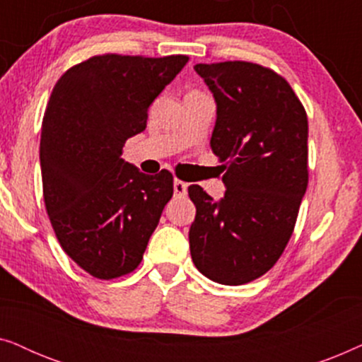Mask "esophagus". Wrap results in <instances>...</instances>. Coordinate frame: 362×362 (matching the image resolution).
<instances>
[{"mask_svg":"<svg viewBox=\"0 0 362 362\" xmlns=\"http://www.w3.org/2000/svg\"><path fill=\"white\" fill-rule=\"evenodd\" d=\"M173 189H175V196L182 197L187 194V185L180 180H175V182H173Z\"/></svg>","mask_w":362,"mask_h":362,"instance_id":"esophagus-1","label":"esophagus"}]
</instances>
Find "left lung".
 <instances>
[{"mask_svg":"<svg viewBox=\"0 0 362 362\" xmlns=\"http://www.w3.org/2000/svg\"><path fill=\"white\" fill-rule=\"evenodd\" d=\"M217 105L211 136L224 163L226 194L187 187L196 206L189 249L196 269L222 285H244L276 264L308 186V118L290 83L244 61L196 64Z\"/></svg>","mask_w":362,"mask_h":362,"instance_id":"1","label":"left lung"}]
</instances>
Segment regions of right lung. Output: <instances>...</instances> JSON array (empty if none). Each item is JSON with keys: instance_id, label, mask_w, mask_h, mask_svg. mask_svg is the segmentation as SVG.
Instances as JSON below:
<instances>
[{"instance_id": "add662e5", "label": "right lung", "mask_w": 362, "mask_h": 362, "mask_svg": "<svg viewBox=\"0 0 362 362\" xmlns=\"http://www.w3.org/2000/svg\"><path fill=\"white\" fill-rule=\"evenodd\" d=\"M187 61L103 54L69 69L52 88L39 148L44 202L64 252L95 279L140 265L171 199L170 171L148 176L122 151Z\"/></svg>"}]
</instances>
